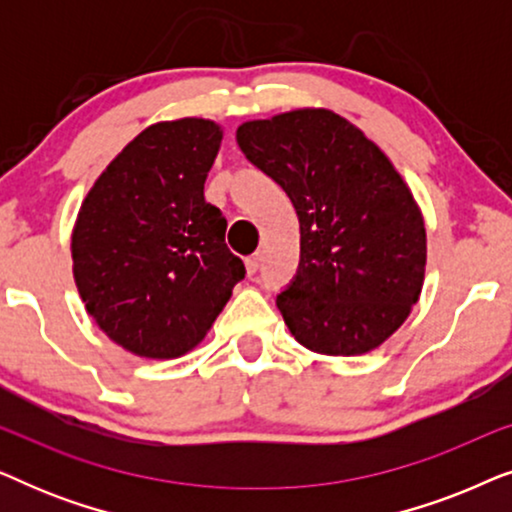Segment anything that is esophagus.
Listing matches in <instances>:
<instances>
[{
    "label": "esophagus",
    "instance_id": "34e87169",
    "mask_svg": "<svg viewBox=\"0 0 512 512\" xmlns=\"http://www.w3.org/2000/svg\"><path fill=\"white\" fill-rule=\"evenodd\" d=\"M244 263H247V275H249V277H251V275H256L258 268H261V254L249 256L247 261H244Z\"/></svg>",
    "mask_w": 512,
    "mask_h": 512
}]
</instances>
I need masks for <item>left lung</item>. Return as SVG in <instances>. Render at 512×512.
I'll use <instances>...</instances> for the list:
<instances>
[{
    "label": "left lung",
    "instance_id": "left-lung-1",
    "mask_svg": "<svg viewBox=\"0 0 512 512\" xmlns=\"http://www.w3.org/2000/svg\"><path fill=\"white\" fill-rule=\"evenodd\" d=\"M249 163L300 221V263L277 307L300 345L359 356L394 335L419 300L426 228L380 146L331 109H293L237 128Z\"/></svg>",
    "mask_w": 512,
    "mask_h": 512
}]
</instances>
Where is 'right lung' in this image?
Instances as JSON below:
<instances>
[{
    "mask_svg": "<svg viewBox=\"0 0 512 512\" xmlns=\"http://www.w3.org/2000/svg\"><path fill=\"white\" fill-rule=\"evenodd\" d=\"M223 130L207 118L160 121L111 160L72 230L74 282L116 345L177 359L200 345L244 279L226 216L205 200Z\"/></svg>",
    "mask_w": 512,
    "mask_h": 512,
    "instance_id": "1",
    "label": "right lung"
}]
</instances>
